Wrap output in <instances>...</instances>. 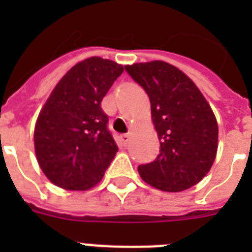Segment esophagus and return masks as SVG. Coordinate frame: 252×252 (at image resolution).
Wrapping results in <instances>:
<instances>
[{"mask_svg":"<svg viewBox=\"0 0 252 252\" xmlns=\"http://www.w3.org/2000/svg\"><path fill=\"white\" fill-rule=\"evenodd\" d=\"M120 140H122L123 145L126 146V145H128V142H129V140H130V136H129V134H123Z\"/></svg>","mask_w":252,"mask_h":252,"instance_id":"obj_1","label":"esophagus"}]
</instances>
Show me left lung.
Returning a JSON list of instances; mask_svg holds the SVG:
<instances>
[{
	"instance_id": "1",
	"label": "left lung",
	"mask_w": 252,
	"mask_h": 252,
	"mask_svg": "<svg viewBox=\"0 0 252 252\" xmlns=\"http://www.w3.org/2000/svg\"><path fill=\"white\" fill-rule=\"evenodd\" d=\"M126 70L149 96L161 140L157 158L138 166L142 180L166 192L197 184L211 170L219 146L211 106L191 78L165 61L126 65Z\"/></svg>"
}]
</instances>
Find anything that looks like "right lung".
I'll return each mask as SVG.
<instances>
[{
  "mask_svg": "<svg viewBox=\"0 0 252 252\" xmlns=\"http://www.w3.org/2000/svg\"><path fill=\"white\" fill-rule=\"evenodd\" d=\"M123 65L90 57L74 65L37 116L33 142L39 166L53 184L85 191L100 182L118 152L102 100Z\"/></svg>",
  "mask_w": 252,
  "mask_h": 252,
  "instance_id": "add662e5",
  "label": "right lung"
}]
</instances>
